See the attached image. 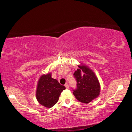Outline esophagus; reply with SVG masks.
<instances>
[{
    "label": "esophagus",
    "instance_id": "obj_1",
    "mask_svg": "<svg viewBox=\"0 0 132 132\" xmlns=\"http://www.w3.org/2000/svg\"><path fill=\"white\" fill-rule=\"evenodd\" d=\"M65 87H66V88H67V89H68V88H69V86H68V84L67 83H66L65 84Z\"/></svg>",
    "mask_w": 132,
    "mask_h": 132
}]
</instances>
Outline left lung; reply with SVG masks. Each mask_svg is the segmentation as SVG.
<instances>
[{
  "instance_id": "8db88e82",
  "label": "left lung",
  "mask_w": 132,
  "mask_h": 132,
  "mask_svg": "<svg viewBox=\"0 0 132 132\" xmlns=\"http://www.w3.org/2000/svg\"><path fill=\"white\" fill-rule=\"evenodd\" d=\"M78 67L73 74L77 87L73 90V93L80 102L88 104L100 95V84L92 70L85 65H79Z\"/></svg>"
}]
</instances>
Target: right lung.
Wrapping results in <instances>:
<instances>
[{
    "label": "right lung",
    "instance_id": "obj_1",
    "mask_svg": "<svg viewBox=\"0 0 132 132\" xmlns=\"http://www.w3.org/2000/svg\"><path fill=\"white\" fill-rule=\"evenodd\" d=\"M65 89V86L51 78V73L44 75L39 79L37 84L36 99L41 105L51 108L57 103L61 92Z\"/></svg>",
    "mask_w": 132,
    "mask_h": 132
}]
</instances>
